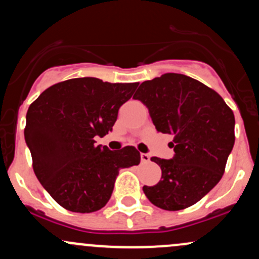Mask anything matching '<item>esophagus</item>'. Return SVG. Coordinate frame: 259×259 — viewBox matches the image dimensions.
I'll return each instance as SVG.
<instances>
[{"label": "esophagus", "instance_id": "1", "mask_svg": "<svg viewBox=\"0 0 259 259\" xmlns=\"http://www.w3.org/2000/svg\"><path fill=\"white\" fill-rule=\"evenodd\" d=\"M140 157H141V161H143L144 163H147V162H150V156L147 155V153H141Z\"/></svg>", "mask_w": 259, "mask_h": 259}]
</instances>
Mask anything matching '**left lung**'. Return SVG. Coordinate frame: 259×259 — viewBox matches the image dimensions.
<instances>
[{"label": "left lung", "instance_id": "1", "mask_svg": "<svg viewBox=\"0 0 259 259\" xmlns=\"http://www.w3.org/2000/svg\"><path fill=\"white\" fill-rule=\"evenodd\" d=\"M135 99L149 109L156 130L173 135L171 160L151 157L161 167L147 199L169 211L198 203L225 172L235 144V115L219 93L181 73H164L140 84Z\"/></svg>", "mask_w": 259, "mask_h": 259}]
</instances>
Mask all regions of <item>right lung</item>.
<instances>
[{"instance_id": "1", "label": "right lung", "mask_w": 259, "mask_h": 259, "mask_svg": "<svg viewBox=\"0 0 259 259\" xmlns=\"http://www.w3.org/2000/svg\"><path fill=\"white\" fill-rule=\"evenodd\" d=\"M139 83L72 78L45 90L27 112L24 139L36 178L62 208L93 212L108 203L119 169L140 163L134 146L110 151L96 136L112 132Z\"/></svg>"}]
</instances>
